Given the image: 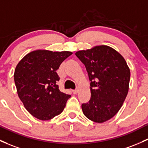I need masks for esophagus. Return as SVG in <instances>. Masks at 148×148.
Returning a JSON list of instances; mask_svg holds the SVG:
<instances>
[{"label":"esophagus","mask_w":148,"mask_h":148,"mask_svg":"<svg viewBox=\"0 0 148 148\" xmlns=\"http://www.w3.org/2000/svg\"><path fill=\"white\" fill-rule=\"evenodd\" d=\"M78 90H78V88H77V89H75V90H72V92L74 94H77V92H78Z\"/></svg>","instance_id":"34e87169"}]
</instances>
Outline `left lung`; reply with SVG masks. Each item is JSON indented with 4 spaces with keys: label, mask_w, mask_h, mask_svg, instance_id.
Here are the masks:
<instances>
[{
    "label": "left lung",
    "mask_w": 148,
    "mask_h": 148,
    "mask_svg": "<svg viewBox=\"0 0 148 148\" xmlns=\"http://www.w3.org/2000/svg\"><path fill=\"white\" fill-rule=\"evenodd\" d=\"M86 66L91 97L82 108L84 115L97 123L112 118L122 106L129 91L130 69L124 58L113 48L99 45L75 53Z\"/></svg>",
    "instance_id": "8db88e82"
}]
</instances>
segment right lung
<instances>
[{
    "label": "right lung",
    "instance_id": "add662e5",
    "mask_svg": "<svg viewBox=\"0 0 148 148\" xmlns=\"http://www.w3.org/2000/svg\"><path fill=\"white\" fill-rule=\"evenodd\" d=\"M71 54L69 51L38 50L28 53L17 64L14 74L17 94L34 117L46 121L64 110L71 95L59 90L56 70Z\"/></svg>",
    "mask_w": 148,
    "mask_h": 148
}]
</instances>
